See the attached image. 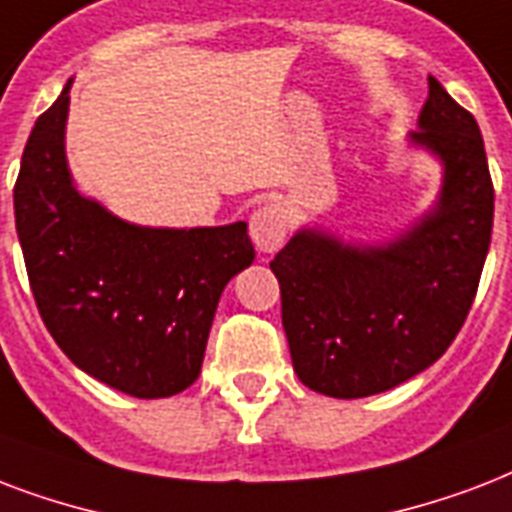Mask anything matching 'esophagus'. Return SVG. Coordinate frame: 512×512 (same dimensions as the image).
Listing matches in <instances>:
<instances>
[{
	"mask_svg": "<svg viewBox=\"0 0 512 512\" xmlns=\"http://www.w3.org/2000/svg\"><path fill=\"white\" fill-rule=\"evenodd\" d=\"M285 235H288V213L283 205H264L251 216V240L259 251H277Z\"/></svg>",
	"mask_w": 512,
	"mask_h": 512,
	"instance_id": "esophagus-1",
	"label": "esophagus"
}]
</instances>
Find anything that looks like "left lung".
I'll return each instance as SVG.
<instances>
[{"instance_id": "1", "label": "left lung", "mask_w": 512, "mask_h": 512, "mask_svg": "<svg viewBox=\"0 0 512 512\" xmlns=\"http://www.w3.org/2000/svg\"><path fill=\"white\" fill-rule=\"evenodd\" d=\"M419 130L443 165L438 202L384 245L299 229L269 261L280 283L293 371L331 398H366L425 371L473 307L491 243L494 186L478 122L427 77Z\"/></svg>"}]
</instances>
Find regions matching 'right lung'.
Wrapping results in <instances>:
<instances>
[{
	"mask_svg": "<svg viewBox=\"0 0 512 512\" xmlns=\"http://www.w3.org/2000/svg\"><path fill=\"white\" fill-rule=\"evenodd\" d=\"M69 90L31 130L15 181L31 293L74 366L133 398H170L200 376L221 291L256 256L248 224L136 227L87 200L63 149Z\"/></svg>",
	"mask_w": 512,
	"mask_h": 512,
	"instance_id": "add662e5",
	"label": "right lung"
}]
</instances>
